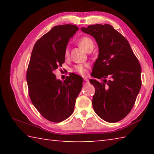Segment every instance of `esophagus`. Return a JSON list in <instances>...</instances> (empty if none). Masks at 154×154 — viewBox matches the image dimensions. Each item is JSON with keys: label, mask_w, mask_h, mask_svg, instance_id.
I'll return each mask as SVG.
<instances>
[{"label": "esophagus", "mask_w": 154, "mask_h": 154, "mask_svg": "<svg viewBox=\"0 0 154 154\" xmlns=\"http://www.w3.org/2000/svg\"><path fill=\"white\" fill-rule=\"evenodd\" d=\"M89 83H90L89 82V80H88V79H86V78H84V79H83V83H84V84L87 85Z\"/></svg>", "instance_id": "1"}]
</instances>
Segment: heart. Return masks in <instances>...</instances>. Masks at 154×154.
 I'll return each mask as SVG.
<instances>
[{"label": "heart", "mask_w": 154, "mask_h": 154, "mask_svg": "<svg viewBox=\"0 0 154 154\" xmlns=\"http://www.w3.org/2000/svg\"><path fill=\"white\" fill-rule=\"evenodd\" d=\"M79 45L86 51H90L91 49H93L94 47V43L93 40L90 37H88V36H83V37L81 38L79 40ZM69 55V48H66V49H65L64 56L66 57H68ZM90 66L88 64H78L74 67V71L77 72V73L84 76V75L87 74V69Z\"/></svg>", "instance_id": "b5f03b06"}]
</instances>
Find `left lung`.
Here are the masks:
<instances>
[{
	"instance_id": "1",
	"label": "left lung",
	"mask_w": 154,
	"mask_h": 154,
	"mask_svg": "<svg viewBox=\"0 0 154 154\" xmlns=\"http://www.w3.org/2000/svg\"><path fill=\"white\" fill-rule=\"evenodd\" d=\"M97 42L99 54L90 82L95 88L92 105L96 113L115 123L133 107L141 87V66L128 41L109 24L82 28Z\"/></svg>"
}]
</instances>
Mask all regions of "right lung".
Returning a JSON list of instances; mask_svg holds the SVG:
<instances>
[{
    "label": "right lung",
    "mask_w": 154,
    "mask_h": 154,
    "mask_svg": "<svg viewBox=\"0 0 154 154\" xmlns=\"http://www.w3.org/2000/svg\"><path fill=\"white\" fill-rule=\"evenodd\" d=\"M79 30L75 25L53 27L36 41L28 64L26 80L33 105L43 118L58 123L73 113L76 98L82 88V77L71 72L63 82L55 71L64 63L70 38Z\"/></svg>",
    "instance_id": "1"
}]
</instances>
